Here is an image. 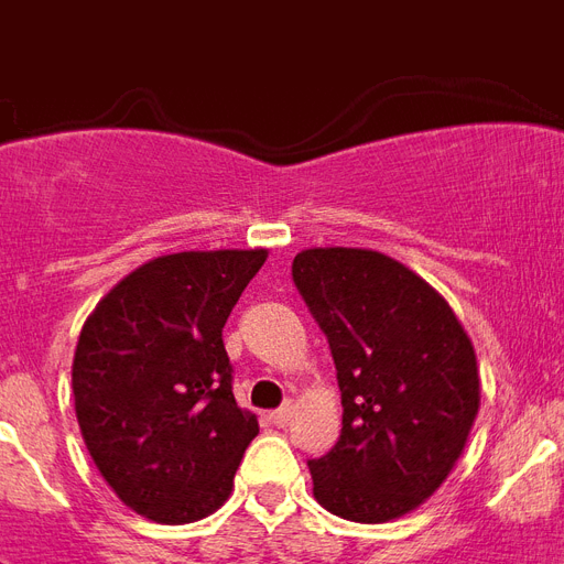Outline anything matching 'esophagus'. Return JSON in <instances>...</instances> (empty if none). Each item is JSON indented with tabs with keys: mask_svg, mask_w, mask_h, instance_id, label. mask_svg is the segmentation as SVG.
I'll return each mask as SVG.
<instances>
[{
	"mask_svg": "<svg viewBox=\"0 0 564 564\" xmlns=\"http://www.w3.org/2000/svg\"><path fill=\"white\" fill-rule=\"evenodd\" d=\"M292 412H295V406H292V403H286V406H281V410H274L269 419H272L274 427H286L292 419Z\"/></svg>",
	"mask_w": 564,
	"mask_h": 564,
	"instance_id": "34e87169",
	"label": "esophagus"
}]
</instances>
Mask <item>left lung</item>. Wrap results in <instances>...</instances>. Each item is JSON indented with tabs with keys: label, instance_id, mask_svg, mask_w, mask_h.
<instances>
[{
	"label": "left lung",
	"instance_id": "8db88e82",
	"mask_svg": "<svg viewBox=\"0 0 564 564\" xmlns=\"http://www.w3.org/2000/svg\"><path fill=\"white\" fill-rule=\"evenodd\" d=\"M292 278L327 334L343 392V436L307 463L313 498L348 521H394L465 451L480 410L471 339L421 274L371 248H304Z\"/></svg>",
	"mask_w": 564,
	"mask_h": 564
}]
</instances>
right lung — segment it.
I'll return each mask as SVG.
<instances>
[{
	"label": "right lung",
	"instance_id": "add662e5",
	"mask_svg": "<svg viewBox=\"0 0 564 564\" xmlns=\"http://www.w3.org/2000/svg\"><path fill=\"white\" fill-rule=\"evenodd\" d=\"M265 257V248L154 257L84 322L75 419L101 477L137 516L193 524L234 491L260 427L234 398L221 327Z\"/></svg>",
	"mask_w": 564,
	"mask_h": 564
}]
</instances>
